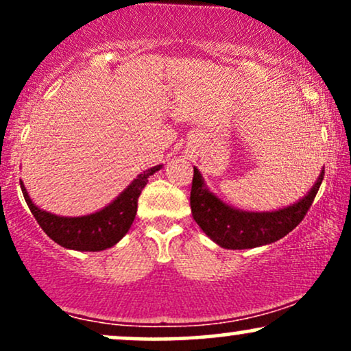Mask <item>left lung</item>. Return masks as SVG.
<instances>
[{
	"mask_svg": "<svg viewBox=\"0 0 351 351\" xmlns=\"http://www.w3.org/2000/svg\"><path fill=\"white\" fill-rule=\"evenodd\" d=\"M324 175L325 170L322 168L312 189L291 206L277 211L254 213L232 208L221 201L215 193L209 191L199 170L195 167L189 196L193 217L204 234L224 249H252L276 243L299 226L315 199Z\"/></svg>",
	"mask_w": 351,
	"mask_h": 351,
	"instance_id": "8db88e82",
	"label": "left lung"
}]
</instances>
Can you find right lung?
Wrapping results in <instances>:
<instances>
[{"label":"right lung","instance_id":"obj_1","mask_svg":"<svg viewBox=\"0 0 351 351\" xmlns=\"http://www.w3.org/2000/svg\"><path fill=\"white\" fill-rule=\"evenodd\" d=\"M160 168L162 165H156L136 176L110 204H107L100 211L75 217L52 215L38 208L27 195L23 181L19 183H21L24 199L36 221L54 243L66 249H74V251L97 252L115 245L127 234L135 219L140 193L148 183V178Z\"/></svg>","mask_w":351,"mask_h":351}]
</instances>
